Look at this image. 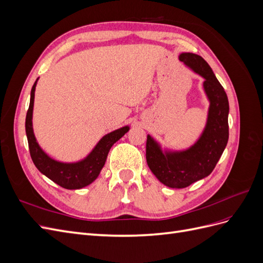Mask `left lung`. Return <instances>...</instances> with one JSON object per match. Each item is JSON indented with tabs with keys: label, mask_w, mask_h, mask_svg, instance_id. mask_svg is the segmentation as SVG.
<instances>
[{
	"label": "left lung",
	"mask_w": 263,
	"mask_h": 263,
	"mask_svg": "<svg viewBox=\"0 0 263 263\" xmlns=\"http://www.w3.org/2000/svg\"><path fill=\"white\" fill-rule=\"evenodd\" d=\"M180 61L204 78L203 87L210 101L208 122L201 137L185 150H162L148 135L146 159L149 169L164 185L183 189L210 176L228 141L229 104L224 87L215 77L212 68L201 55L183 52Z\"/></svg>",
	"instance_id": "left-lung-1"
}]
</instances>
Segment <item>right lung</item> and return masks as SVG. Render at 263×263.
<instances>
[{
    "label": "right lung",
    "mask_w": 263,
    "mask_h": 263,
    "mask_svg": "<svg viewBox=\"0 0 263 263\" xmlns=\"http://www.w3.org/2000/svg\"><path fill=\"white\" fill-rule=\"evenodd\" d=\"M37 81L38 79L31 87L30 102L25 122L31 160L39 171L63 189L78 190L91 184L99 177L102 168L104 166L109 149L129 130V127L124 126L122 128L105 135L104 137L101 138L91 153L80 161L60 162L54 160L39 146L33 130V109Z\"/></svg>",
    "instance_id": "right-lung-1"
}]
</instances>
